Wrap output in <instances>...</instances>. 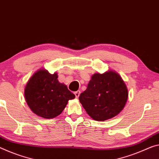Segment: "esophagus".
Masks as SVG:
<instances>
[{
	"label": "esophagus",
	"instance_id": "34e87169",
	"mask_svg": "<svg viewBox=\"0 0 159 159\" xmlns=\"http://www.w3.org/2000/svg\"><path fill=\"white\" fill-rule=\"evenodd\" d=\"M80 90H77V91L74 92V94H75V98H79V95H80Z\"/></svg>",
	"mask_w": 159,
	"mask_h": 159
}]
</instances>
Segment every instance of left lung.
<instances>
[{
    "label": "left lung",
    "instance_id": "left-lung-1",
    "mask_svg": "<svg viewBox=\"0 0 159 159\" xmlns=\"http://www.w3.org/2000/svg\"><path fill=\"white\" fill-rule=\"evenodd\" d=\"M128 90L120 75L113 70L93 74L79 101L90 117L105 121L115 117L125 107Z\"/></svg>",
    "mask_w": 159,
    "mask_h": 159
}]
</instances>
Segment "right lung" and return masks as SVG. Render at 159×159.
<instances>
[{
	"label": "right lung",
	"mask_w": 159,
	"mask_h": 159,
	"mask_svg": "<svg viewBox=\"0 0 159 159\" xmlns=\"http://www.w3.org/2000/svg\"><path fill=\"white\" fill-rule=\"evenodd\" d=\"M57 78V73L51 74L47 70L39 69L25 86V100L32 111L39 117L46 119L56 117L63 112L68 101L75 97Z\"/></svg>",
	"instance_id": "1"
}]
</instances>
